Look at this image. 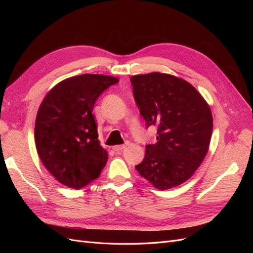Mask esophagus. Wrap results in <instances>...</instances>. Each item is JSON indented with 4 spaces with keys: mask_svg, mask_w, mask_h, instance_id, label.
<instances>
[{
    "mask_svg": "<svg viewBox=\"0 0 253 253\" xmlns=\"http://www.w3.org/2000/svg\"><path fill=\"white\" fill-rule=\"evenodd\" d=\"M126 147H127V143H126V144H120V145H115V147H113V150L116 151V152H119V151L125 150Z\"/></svg>",
    "mask_w": 253,
    "mask_h": 253,
    "instance_id": "obj_1",
    "label": "esophagus"
}]
</instances>
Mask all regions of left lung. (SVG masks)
Masks as SVG:
<instances>
[{
  "instance_id": "left-lung-1",
  "label": "left lung",
  "mask_w": 253,
  "mask_h": 253,
  "mask_svg": "<svg viewBox=\"0 0 253 253\" xmlns=\"http://www.w3.org/2000/svg\"><path fill=\"white\" fill-rule=\"evenodd\" d=\"M131 83L147 127L157 126L156 142L145 145L136 170L159 190L177 187L194 174L208 152L213 128L209 105L189 82L172 75H137Z\"/></svg>"
}]
</instances>
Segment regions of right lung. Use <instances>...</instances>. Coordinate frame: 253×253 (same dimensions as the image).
Here are the masks:
<instances>
[{
	"instance_id": "obj_1",
	"label": "right lung",
	"mask_w": 253,
	"mask_h": 253,
	"mask_svg": "<svg viewBox=\"0 0 253 253\" xmlns=\"http://www.w3.org/2000/svg\"><path fill=\"white\" fill-rule=\"evenodd\" d=\"M117 82L111 76H75L58 83L43 99L35 126L36 148L44 167L68 188L87 186L108 162L93 109L98 97Z\"/></svg>"
}]
</instances>
